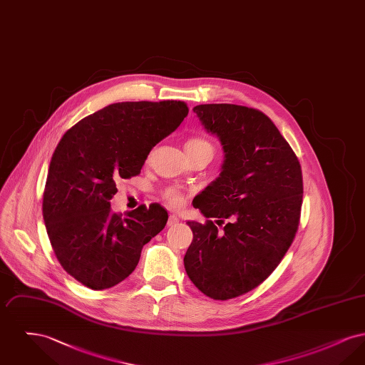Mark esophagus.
Listing matches in <instances>:
<instances>
[{
	"label": "esophagus",
	"instance_id": "34e87169",
	"mask_svg": "<svg viewBox=\"0 0 365 365\" xmlns=\"http://www.w3.org/2000/svg\"><path fill=\"white\" fill-rule=\"evenodd\" d=\"M178 222H179V217H178L176 215H171V216L168 217V223H167V225H168V226H175Z\"/></svg>",
	"mask_w": 365,
	"mask_h": 365
}]
</instances>
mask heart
<instances>
[{
    "label": "heart",
    "mask_w": 365,
    "mask_h": 365,
    "mask_svg": "<svg viewBox=\"0 0 365 365\" xmlns=\"http://www.w3.org/2000/svg\"><path fill=\"white\" fill-rule=\"evenodd\" d=\"M185 150L186 153H200V152H212L213 153V146L207 139L201 137H191L185 142ZM167 200L173 205H179L182 202V194L180 191L176 189H170L167 191Z\"/></svg>",
    "instance_id": "b5f03b06"
}]
</instances>
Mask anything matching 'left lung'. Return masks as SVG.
Masks as SVG:
<instances>
[{
  "mask_svg": "<svg viewBox=\"0 0 365 365\" xmlns=\"http://www.w3.org/2000/svg\"><path fill=\"white\" fill-rule=\"evenodd\" d=\"M208 133L220 139L222 173L192 205L204 225L187 222L192 241L185 268L195 287L213 299H230L256 289L289 250L302 205L299 161L277 125L242 105H197Z\"/></svg>",
  "mask_w": 365,
  "mask_h": 365,
  "instance_id": "obj_1",
  "label": "left lung"
}]
</instances>
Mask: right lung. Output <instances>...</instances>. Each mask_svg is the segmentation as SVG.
I'll list each match as a JSON object with an SVG mask.
<instances>
[{"label": "right lung", "instance_id": "obj_1", "mask_svg": "<svg viewBox=\"0 0 365 365\" xmlns=\"http://www.w3.org/2000/svg\"><path fill=\"white\" fill-rule=\"evenodd\" d=\"M183 101L108 105L60 139L43 191L42 213L61 267L93 290L113 287L137 267L145 243L165 227L152 204L113 213L116 180L140 173L150 150L187 116Z\"/></svg>", "mask_w": 365, "mask_h": 365}]
</instances>
